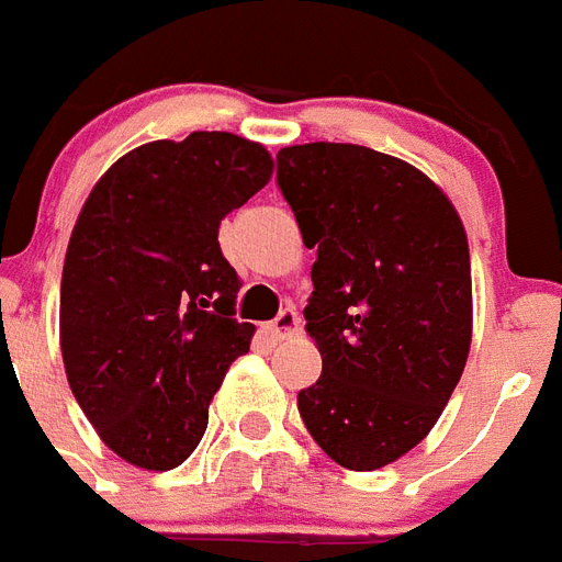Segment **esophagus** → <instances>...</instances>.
I'll list each match as a JSON object with an SVG mask.
<instances>
[{
	"mask_svg": "<svg viewBox=\"0 0 562 562\" xmlns=\"http://www.w3.org/2000/svg\"><path fill=\"white\" fill-rule=\"evenodd\" d=\"M268 331H271L273 339L294 337V334L300 331V317H296V311H291V308L280 311V314H277V319L268 325Z\"/></svg>",
	"mask_w": 562,
	"mask_h": 562,
	"instance_id": "obj_1",
	"label": "esophagus"
}]
</instances>
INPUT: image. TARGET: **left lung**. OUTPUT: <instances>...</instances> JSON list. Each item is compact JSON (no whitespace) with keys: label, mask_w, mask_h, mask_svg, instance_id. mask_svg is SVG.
I'll return each mask as SVG.
<instances>
[{"label":"left lung","mask_w":562,"mask_h":562,"mask_svg":"<svg viewBox=\"0 0 562 562\" xmlns=\"http://www.w3.org/2000/svg\"><path fill=\"white\" fill-rule=\"evenodd\" d=\"M277 186L317 251L305 331L323 374L296 394L300 417L334 463L383 469L431 431L465 369L463 223L426 173L362 145L282 148Z\"/></svg>","instance_id":"1"}]
</instances>
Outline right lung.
<instances>
[{
    "label": "right lung",
    "instance_id": "1",
    "mask_svg": "<svg viewBox=\"0 0 562 562\" xmlns=\"http://www.w3.org/2000/svg\"><path fill=\"white\" fill-rule=\"evenodd\" d=\"M225 131L159 139L113 162L85 200L63 268L59 342L85 417L131 465L186 463L225 371L251 346L220 223L271 177Z\"/></svg>",
    "mask_w": 562,
    "mask_h": 562
}]
</instances>
